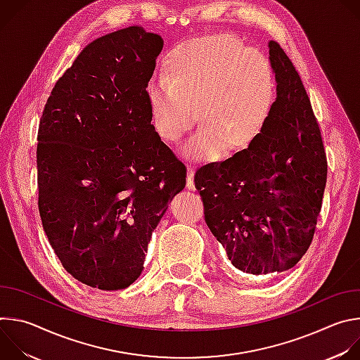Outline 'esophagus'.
Listing matches in <instances>:
<instances>
[{
	"label": "esophagus",
	"instance_id": "obj_1",
	"mask_svg": "<svg viewBox=\"0 0 360 360\" xmlns=\"http://www.w3.org/2000/svg\"><path fill=\"white\" fill-rule=\"evenodd\" d=\"M186 188L188 189H195V182H193V168L189 165L188 167V178H186Z\"/></svg>",
	"mask_w": 360,
	"mask_h": 360
}]
</instances>
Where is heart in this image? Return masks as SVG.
I'll use <instances>...</instances> for the list:
<instances>
[{"mask_svg": "<svg viewBox=\"0 0 360 360\" xmlns=\"http://www.w3.org/2000/svg\"><path fill=\"white\" fill-rule=\"evenodd\" d=\"M269 58L235 37L188 44L171 57L165 77L148 85L153 125L167 142H178L192 127L200 132L185 145L191 157L212 158L258 136L276 96Z\"/></svg>", "mask_w": 360, "mask_h": 360, "instance_id": "heart-1", "label": "heart"}]
</instances>
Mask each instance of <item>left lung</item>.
<instances>
[{"instance_id":"obj_1","label":"left lung","mask_w":360,"mask_h":360,"mask_svg":"<svg viewBox=\"0 0 360 360\" xmlns=\"http://www.w3.org/2000/svg\"><path fill=\"white\" fill-rule=\"evenodd\" d=\"M276 99L245 149L199 167L205 221L232 265L250 275L285 272L309 249L328 176L322 132L302 79L269 41Z\"/></svg>"}]
</instances>
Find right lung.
<instances>
[{
    "mask_svg": "<svg viewBox=\"0 0 360 360\" xmlns=\"http://www.w3.org/2000/svg\"><path fill=\"white\" fill-rule=\"evenodd\" d=\"M161 35L132 25L88 44L44 107L38 211L64 269L101 290L125 289L186 167L150 124L148 82Z\"/></svg>",
    "mask_w": 360,
    "mask_h": 360,
    "instance_id": "obj_1",
    "label": "right lung"
}]
</instances>
